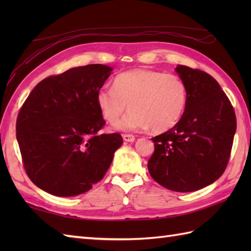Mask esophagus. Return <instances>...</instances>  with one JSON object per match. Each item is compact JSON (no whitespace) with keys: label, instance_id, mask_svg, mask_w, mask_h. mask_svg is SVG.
I'll use <instances>...</instances> for the list:
<instances>
[{"label":"esophagus","instance_id":"34e87169","mask_svg":"<svg viewBox=\"0 0 251 251\" xmlns=\"http://www.w3.org/2000/svg\"><path fill=\"white\" fill-rule=\"evenodd\" d=\"M123 140L127 141V142H134L136 140V138H135V136H132V135L125 134V135H123Z\"/></svg>","mask_w":251,"mask_h":251}]
</instances>
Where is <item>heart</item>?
Here are the masks:
<instances>
[{
	"instance_id": "b5f03b06",
	"label": "heart",
	"mask_w": 251,
	"mask_h": 251,
	"mask_svg": "<svg viewBox=\"0 0 251 251\" xmlns=\"http://www.w3.org/2000/svg\"><path fill=\"white\" fill-rule=\"evenodd\" d=\"M188 92L182 79L149 69L121 73L113 87H101L96 102L103 119L116 124L130 105L132 111L116 128L120 130L164 131L174 127L182 116Z\"/></svg>"
}]
</instances>
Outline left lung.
Returning a JSON list of instances; mask_svg holds the SVG:
<instances>
[{
  "label": "left lung",
  "instance_id": "8db88e82",
  "mask_svg": "<svg viewBox=\"0 0 251 251\" xmlns=\"http://www.w3.org/2000/svg\"><path fill=\"white\" fill-rule=\"evenodd\" d=\"M188 92L180 121L152 138L154 153L149 173L157 183L175 192H193L214 183L230 158L236 117L230 100L209 74L177 66Z\"/></svg>",
  "mask_w": 251,
  "mask_h": 251
}]
</instances>
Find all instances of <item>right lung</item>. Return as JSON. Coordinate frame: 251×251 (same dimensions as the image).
I'll list each match as a JSON object with an SVG mask.
<instances>
[{"label":"right lung","mask_w":251,"mask_h":251,"mask_svg":"<svg viewBox=\"0 0 251 251\" xmlns=\"http://www.w3.org/2000/svg\"><path fill=\"white\" fill-rule=\"evenodd\" d=\"M113 69L88 65L41 81L21 106L16 137L28 177L47 193L69 197L104 177L120 134L98 131L105 124L96 102Z\"/></svg>","instance_id":"right-lung-1"}]
</instances>
